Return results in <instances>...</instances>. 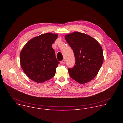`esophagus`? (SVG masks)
I'll return each instance as SVG.
<instances>
[{
    "label": "esophagus",
    "instance_id": "esophagus-1",
    "mask_svg": "<svg viewBox=\"0 0 123 123\" xmlns=\"http://www.w3.org/2000/svg\"><path fill=\"white\" fill-rule=\"evenodd\" d=\"M65 62V59H63L62 61H61L60 62V63H61V64H64Z\"/></svg>",
    "mask_w": 123,
    "mask_h": 123
}]
</instances>
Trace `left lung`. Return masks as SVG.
<instances>
[{"mask_svg":"<svg viewBox=\"0 0 123 123\" xmlns=\"http://www.w3.org/2000/svg\"><path fill=\"white\" fill-rule=\"evenodd\" d=\"M65 38L76 60L75 65L68 68L70 76L80 84L91 81L97 75L103 62L102 47L94 38L82 32L69 33Z\"/></svg>","mask_w":123,"mask_h":123,"instance_id":"1","label":"left lung"}]
</instances>
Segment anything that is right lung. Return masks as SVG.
Masks as SVG:
<instances>
[{"mask_svg":"<svg viewBox=\"0 0 123 123\" xmlns=\"http://www.w3.org/2000/svg\"><path fill=\"white\" fill-rule=\"evenodd\" d=\"M57 37V34H42L30 40L22 48L20 54V65L31 80L41 83L55 76L59 62L52 44Z\"/></svg>","mask_w":123,"mask_h":123,"instance_id":"right-lung-1","label":"right lung"}]
</instances>
